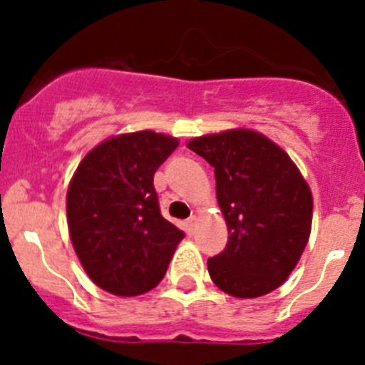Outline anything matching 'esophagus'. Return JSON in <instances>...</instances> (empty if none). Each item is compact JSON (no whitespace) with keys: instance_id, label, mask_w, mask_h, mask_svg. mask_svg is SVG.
I'll return each instance as SVG.
<instances>
[{"instance_id":"34e87169","label":"esophagus","mask_w":365,"mask_h":365,"mask_svg":"<svg viewBox=\"0 0 365 365\" xmlns=\"http://www.w3.org/2000/svg\"><path fill=\"white\" fill-rule=\"evenodd\" d=\"M195 228H197V215H192L190 219H186V232H188V235L195 234Z\"/></svg>"}]
</instances>
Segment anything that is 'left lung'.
<instances>
[{
	"label": "left lung",
	"instance_id": "left-lung-1",
	"mask_svg": "<svg viewBox=\"0 0 365 365\" xmlns=\"http://www.w3.org/2000/svg\"><path fill=\"white\" fill-rule=\"evenodd\" d=\"M188 148L214 166L215 195L228 243L208 259L222 292L257 298L294 270L311 235L312 195L291 157L254 130L192 138Z\"/></svg>",
	"mask_w": 365,
	"mask_h": 365
}]
</instances>
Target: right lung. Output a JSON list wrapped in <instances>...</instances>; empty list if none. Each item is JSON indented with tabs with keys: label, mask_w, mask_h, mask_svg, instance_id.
Segmentation results:
<instances>
[{
	"label": "right lung",
	"mask_w": 365,
	"mask_h": 365,
	"mask_svg": "<svg viewBox=\"0 0 365 365\" xmlns=\"http://www.w3.org/2000/svg\"><path fill=\"white\" fill-rule=\"evenodd\" d=\"M179 140L155 131L111 137L78 164L67 190L74 252L93 283L117 296L159 285L185 232L163 217L157 168Z\"/></svg>",
	"instance_id": "add662e5"
}]
</instances>
